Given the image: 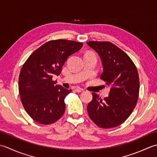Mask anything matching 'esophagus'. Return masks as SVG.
Here are the masks:
<instances>
[{
  "instance_id": "1",
  "label": "esophagus",
  "mask_w": 157,
  "mask_h": 157,
  "mask_svg": "<svg viewBox=\"0 0 157 157\" xmlns=\"http://www.w3.org/2000/svg\"><path fill=\"white\" fill-rule=\"evenodd\" d=\"M75 91H76V92H78V93H81V92L84 91V89H81V88H76V89H75Z\"/></svg>"
}]
</instances>
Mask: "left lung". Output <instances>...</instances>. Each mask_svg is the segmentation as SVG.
Masks as SVG:
<instances>
[{"label":"left lung","instance_id":"1","mask_svg":"<svg viewBox=\"0 0 157 157\" xmlns=\"http://www.w3.org/2000/svg\"><path fill=\"white\" fill-rule=\"evenodd\" d=\"M87 44L100 56L103 66L100 78L110 87L108 97L104 100L92 93L93 100L87 105L88 114L98 127H117L136 107L140 89L138 72L130 57L114 44L101 41Z\"/></svg>","mask_w":157,"mask_h":157}]
</instances>
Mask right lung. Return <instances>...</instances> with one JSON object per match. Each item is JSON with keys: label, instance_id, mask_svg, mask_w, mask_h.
<instances>
[{"label": "right lung", "instance_id": "right-lung-1", "mask_svg": "<svg viewBox=\"0 0 157 157\" xmlns=\"http://www.w3.org/2000/svg\"><path fill=\"white\" fill-rule=\"evenodd\" d=\"M82 45L68 40H50L35 50L22 66L19 76L21 101L37 123L52 124L64 113V99L72 90L56 85L52 78L60 75L68 57Z\"/></svg>", "mask_w": 157, "mask_h": 157}]
</instances>
